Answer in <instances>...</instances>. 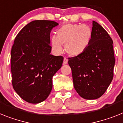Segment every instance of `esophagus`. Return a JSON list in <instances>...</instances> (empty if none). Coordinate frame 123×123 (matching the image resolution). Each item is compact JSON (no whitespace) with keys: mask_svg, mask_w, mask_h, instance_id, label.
I'll return each instance as SVG.
<instances>
[{"mask_svg":"<svg viewBox=\"0 0 123 123\" xmlns=\"http://www.w3.org/2000/svg\"><path fill=\"white\" fill-rule=\"evenodd\" d=\"M68 59L67 58H66V57H65V58L64 59L63 64H68Z\"/></svg>","mask_w":123,"mask_h":123,"instance_id":"esophagus-1","label":"esophagus"}]
</instances>
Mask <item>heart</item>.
I'll list each match as a JSON object with an SVG mask.
<instances>
[{"mask_svg": "<svg viewBox=\"0 0 123 123\" xmlns=\"http://www.w3.org/2000/svg\"><path fill=\"white\" fill-rule=\"evenodd\" d=\"M57 36H52L51 44L57 54L62 52V44L66 52L72 56H78L86 51L92 38V30L87 25L67 24L57 30Z\"/></svg>", "mask_w": 123, "mask_h": 123, "instance_id": "heart-1", "label": "heart"}]
</instances>
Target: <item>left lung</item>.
Listing matches in <instances>:
<instances>
[{
  "instance_id": "left-lung-1",
  "label": "left lung",
  "mask_w": 123,
  "mask_h": 123,
  "mask_svg": "<svg viewBox=\"0 0 123 123\" xmlns=\"http://www.w3.org/2000/svg\"><path fill=\"white\" fill-rule=\"evenodd\" d=\"M92 25L88 49L68 61L74 88L86 100H95L104 94L113 80L115 64L113 40L100 24L93 21Z\"/></svg>"
}]
</instances>
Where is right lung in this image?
Segmentation results:
<instances>
[{
	"instance_id": "1",
	"label": "right lung",
	"mask_w": 123,
	"mask_h": 123,
	"mask_svg": "<svg viewBox=\"0 0 123 123\" xmlns=\"http://www.w3.org/2000/svg\"><path fill=\"white\" fill-rule=\"evenodd\" d=\"M58 25L50 20H35L24 26L15 39L11 51L12 85L28 103H41L48 97L53 77L62 64V56L50 54V33Z\"/></svg>"
}]
</instances>
